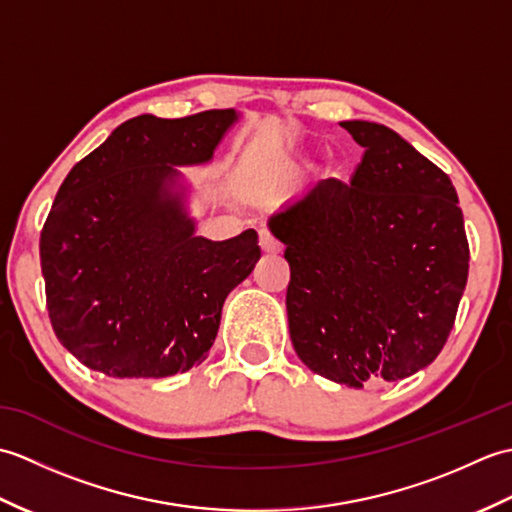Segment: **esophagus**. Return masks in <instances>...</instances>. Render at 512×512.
<instances>
[{"label": "esophagus", "mask_w": 512, "mask_h": 512, "mask_svg": "<svg viewBox=\"0 0 512 512\" xmlns=\"http://www.w3.org/2000/svg\"><path fill=\"white\" fill-rule=\"evenodd\" d=\"M259 246H262V250H264V253H268V255H277L279 250H281L277 239L270 235L268 231H259Z\"/></svg>", "instance_id": "1"}]
</instances>
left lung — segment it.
<instances>
[{"label":"left lung","instance_id":"1","mask_svg":"<svg viewBox=\"0 0 512 512\" xmlns=\"http://www.w3.org/2000/svg\"><path fill=\"white\" fill-rule=\"evenodd\" d=\"M365 149L268 220L286 246L288 328L314 374L361 389L420 372L449 339L469 242L447 173L394 129L345 121Z\"/></svg>","mask_w":512,"mask_h":512}]
</instances>
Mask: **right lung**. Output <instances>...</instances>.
Returning a JSON list of instances; mask_svg holds the SVG:
<instances>
[{
  "instance_id": "obj_1",
  "label": "right lung",
  "mask_w": 512,
  "mask_h": 512,
  "mask_svg": "<svg viewBox=\"0 0 512 512\" xmlns=\"http://www.w3.org/2000/svg\"><path fill=\"white\" fill-rule=\"evenodd\" d=\"M235 110L129 118L76 162L41 231L52 330L105 376L165 378L200 365L222 306L262 257L257 233L195 235L178 167L211 162Z\"/></svg>"
}]
</instances>
